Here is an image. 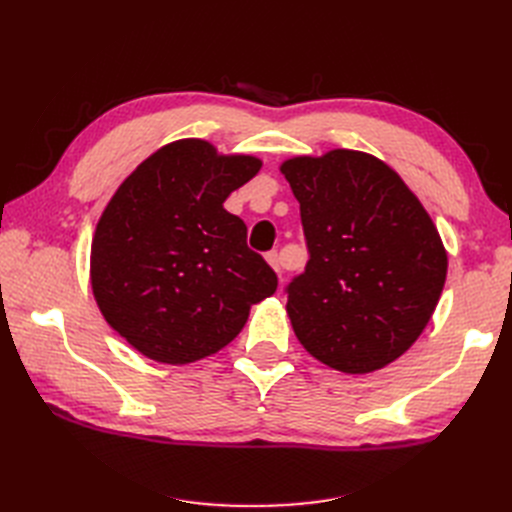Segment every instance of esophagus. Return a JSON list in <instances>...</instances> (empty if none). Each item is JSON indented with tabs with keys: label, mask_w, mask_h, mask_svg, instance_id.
I'll list each match as a JSON object with an SVG mask.
<instances>
[{
	"label": "esophagus",
	"mask_w": 512,
	"mask_h": 512,
	"mask_svg": "<svg viewBox=\"0 0 512 512\" xmlns=\"http://www.w3.org/2000/svg\"><path fill=\"white\" fill-rule=\"evenodd\" d=\"M265 258H267V262H269V265H271V269H273L277 275H280V273H282V262H280V254H277V252H269Z\"/></svg>",
	"instance_id": "obj_1"
}]
</instances>
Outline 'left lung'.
Returning <instances> with one entry per match:
<instances>
[{
    "label": "left lung",
    "mask_w": 512,
    "mask_h": 512,
    "mask_svg": "<svg viewBox=\"0 0 512 512\" xmlns=\"http://www.w3.org/2000/svg\"><path fill=\"white\" fill-rule=\"evenodd\" d=\"M309 250L286 312L303 348L344 374L399 359L427 327L446 280L440 232L395 170L363 151L286 160Z\"/></svg>",
    "instance_id": "1"
}]
</instances>
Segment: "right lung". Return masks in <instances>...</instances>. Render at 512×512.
<instances>
[{
	"label": "right lung",
	"instance_id": "1",
	"mask_svg": "<svg viewBox=\"0 0 512 512\" xmlns=\"http://www.w3.org/2000/svg\"><path fill=\"white\" fill-rule=\"evenodd\" d=\"M260 166L181 138L138 164L108 200L91 241V290L104 320L147 359L188 365L215 354L275 292V271L224 209Z\"/></svg>",
	"mask_w": 512,
	"mask_h": 512
}]
</instances>
